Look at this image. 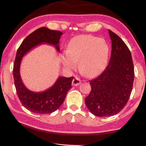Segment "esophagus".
<instances>
[{"instance_id": "obj_1", "label": "esophagus", "mask_w": 146, "mask_h": 146, "mask_svg": "<svg viewBox=\"0 0 146 146\" xmlns=\"http://www.w3.org/2000/svg\"><path fill=\"white\" fill-rule=\"evenodd\" d=\"M80 83H81V80H80V78H78V77H75V78L73 80L72 82V85L73 86H78L79 85Z\"/></svg>"}]
</instances>
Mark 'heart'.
<instances>
[{"instance_id":"heart-1","label":"heart","mask_w":146,"mask_h":146,"mask_svg":"<svg viewBox=\"0 0 146 146\" xmlns=\"http://www.w3.org/2000/svg\"><path fill=\"white\" fill-rule=\"evenodd\" d=\"M108 47L104 39L89 35L76 36L70 41L67 51L60 60L67 70H75L76 63L83 75L93 77L100 74L106 66Z\"/></svg>"}]
</instances>
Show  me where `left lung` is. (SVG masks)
Returning <instances> with one entry per match:
<instances>
[{"label": "left lung", "mask_w": 146, "mask_h": 146, "mask_svg": "<svg viewBox=\"0 0 146 146\" xmlns=\"http://www.w3.org/2000/svg\"><path fill=\"white\" fill-rule=\"evenodd\" d=\"M111 41L110 61L101 75L90 81L91 92L85 102L90 112L98 117L116 115L126 105L134 79L131 51L119 36L108 30Z\"/></svg>", "instance_id": "left-lung-1"}]
</instances>
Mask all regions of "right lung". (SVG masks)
Listing matches in <instances>:
<instances>
[{
	"label": "right lung",
	"mask_w": 146,
	"mask_h": 146,
	"mask_svg": "<svg viewBox=\"0 0 146 146\" xmlns=\"http://www.w3.org/2000/svg\"><path fill=\"white\" fill-rule=\"evenodd\" d=\"M63 35L59 31L51 30L45 27L36 29L27 36L18 48L13 68L14 85L17 94L23 106L33 113H51L58 110L71 88L73 76L70 78L60 76L51 88L41 92H35L27 89L20 76V65L22 58L31 49L42 43L54 46L60 52V37Z\"/></svg>",
	"instance_id": "right-lung-1"
}]
</instances>
